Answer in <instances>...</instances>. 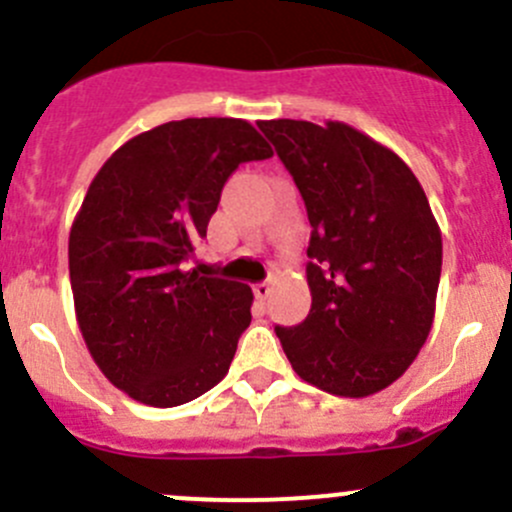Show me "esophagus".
Here are the masks:
<instances>
[{"instance_id":"1","label":"esophagus","mask_w":512,"mask_h":512,"mask_svg":"<svg viewBox=\"0 0 512 512\" xmlns=\"http://www.w3.org/2000/svg\"><path fill=\"white\" fill-rule=\"evenodd\" d=\"M252 292H255L257 299H267L272 294V285L270 282H257V285L252 287Z\"/></svg>"}]
</instances>
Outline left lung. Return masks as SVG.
I'll list each match as a JSON object with an SVG mask.
<instances>
[{
    "mask_svg": "<svg viewBox=\"0 0 512 512\" xmlns=\"http://www.w3.org/2000/svg\"><path fill=\"white\" fill-rule=\"evenodd\" d=\"M307 208L312 309L275 327L299 379L361 399L394 384L426 342L441 280V230L394 151L347 123L260 121Z\"/></svg>",
    "mask_w": 512,
    "mask_h": 512,
    "instance_id": "1",
    "label": "left lung"
}]
</instances>
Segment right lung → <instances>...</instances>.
<instances>
[{
  "instance_id": "1",
  "label": "right lung",
  "mask_w": 512,
  "mask_h": 512,
  "mask_svg": "<svg viewBox=\"0 0 512 512\" xmlns=\"http://www.w3.org/2000/svg\"><path fill=\"white\" fill-rule=\"evenodd\" d=\"M272 158L242 118H183L123 143L69 235L76 319L116 389L170 409L213 389L250 327L252 289L185 272L237 165Z\"/></svg>"
}]
</instances>
